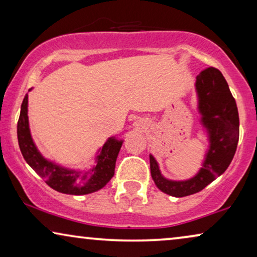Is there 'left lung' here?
I'll return each instance as SVG.
<instances>
[{
	"label": "left lung",
	"mask_w": 257,
	"mask_h": 257,
	"mask_svg": "<svg viewBox=\"0 0 257 257\" xmlns=\"http://www.w3.org/2000/svg\"><path fill=\"white\" fill-rule=\"evenodd\" d=\"M195 87L202 125L209 135V150L199 173L186 181L168 180L150 156L151 175L157 187L175 198L195 194L215 180L229 166L237 147L240 121L236 101L222 73L215 68L205 69L196 77Z\"/></svg>",
	"instance_id": "1"
}]
</instances>
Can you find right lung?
<instances>
[{
  "mask_svg": "<svg viewBox=\"0 0 257 257\" xmlns=\"http://www.w3.org/2000/svg\"><path fill=\"white\" fill-rule=\"evenodd\" d=\"M17 139L24 160L55 191L71 195L90 194L103 188L114 175L115 160L122 145V140L108 138L97 156V165L92 170L84 172L66 170L48 161L38 152L31 138L28 120V94L21 105L17 122Z\"/></svg>",
  "mask_w": 257,
  "mask_h": 257,
  "instance_id": "right-lung-1",
  "label": "right lung"
}]
</instances>
